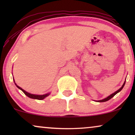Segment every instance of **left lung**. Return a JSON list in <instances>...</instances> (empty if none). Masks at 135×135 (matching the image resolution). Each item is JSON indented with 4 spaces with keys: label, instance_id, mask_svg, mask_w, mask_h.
<instances>
[{
    "label": "left lung",
    "instance_id": "left-lung-1",
    "mask_svg": "<svg viewBox=\"0 0 135 135\" xmlns=\"http://www.w3.org/2000/svg\"><path fill=\"white\" fill-rule=\"evenodd\" d=\"M125 82H124V84H123V85L122 86V87L120 88V89H119L117 90V91H116L115 92H114V93H112V94H111V95H110V96H109V97H108L106 98H105V99H102V100H99V101H98V102H105V101H108V100H109L110 99H111L112 97H114V96H115L116 94H117V93H119V91H120L122 90V88H123V86H124V85H125Z\"/></svg>",
    "mask_w": 135,
    "mask_h": 135
}]
</instances>
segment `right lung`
<instances>
[{
    "instance_id": "right-lung-1",
    "label": "right lung",
    "mask_w": 135,
    "mask_h": 135,
    "mask_svg": "<svg viewBox=\"0 0 135 135\" xmlns=\"http://www.w3.org/2000/svg\"><path fill=\"white\" fill-rule=\"evenodd\" d=\"M14 82H15V80H14ZM15 85H16V86L20 89L22 91H23V93L25 94L27 96V97H28L29 98H32V99H39V100H42V99H43L46 98L47 97H48L50 95V93H47V94H45V95H33V94H31L29 93H27V91H26L25 90H24L23 89H22L21 87H20V86H18L17 85L15 84Z\"/></svg>"
}]
</instances>
